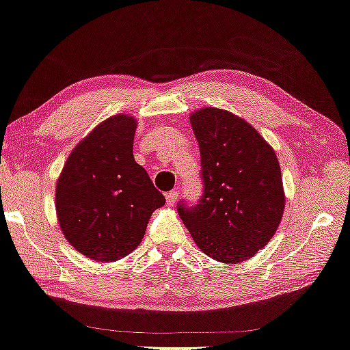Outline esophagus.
<instances>
[{
    "instance_id": "esophagus-1",
    "label": "esophagus",
    "mask_w": 350,
    "mask_h": 350,
    "mask_svg": "<svg viewBox=\"0 0 350 350\" xmlns=\"http://www.w3.org/2000/svg\"><path fill=\"white\" fill-rule=\"evenodd\" d=\"M179 195H180V193L177 190H171L170 193H166V204L174 206L176 201L179 200Z\"/></svg>"
}]
</instances>
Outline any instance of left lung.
<instances>
[{"mask_svg": "<svg viewBox=\"0 0 350 350\" xmlns=\"http://www.w3.org/2000/svg\"><path fill=\"white\" fill-rule=\"evenodd\" d=\"M200 144L204 193L177 206L196 247L223 264L253 258L283 218L286 196L272 146L245 119L204 107L190 116Z\"/></svg>", "mask_w": 350, "mask_h": 350, "instance_id": "obj_1", "label": "left lung"}]
</instances>
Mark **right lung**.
Listing matches in <instances>:
<instances>
[{
  "label": "right lung",
  "mask_w": 350,
  "mask_h": 350,
  "mask_svg": "<svg viewBox=\"0 0 350 350\" xmlns=\"http://www.w3.org/2000/svg\"><path fill=\"white\" fill-rule=\"evenodd\" d=\"M138 121L114 114L78 143L56 182V217L66 241L98 262L122 259L142 243L165 196L133 159Z\"/></svg>",
  "instance_id": "right-lung-1"
}]
</instances>
